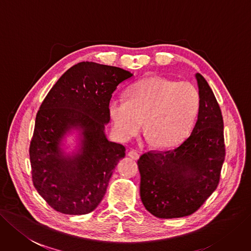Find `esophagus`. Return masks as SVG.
Listing matches in <instances>:
<instances>
[{
    "mask_svg": "<svg viewBox=\"0 0 251 251\" xmlns=\"http://www.w3.org/2000/svg\"><path fill=\"white\" fill-rule=\"evenodd\" d=\"M129 157H130V158H132V159H134V160H137L138 158H140V153H138L137 151H135V150H130V151H128V154H127Z\"/></svg>",
    "mask_w": 251,
    "mask_h": 251,
    "instance_id": "1",
    "label": "esophagus"
}]
</instances>
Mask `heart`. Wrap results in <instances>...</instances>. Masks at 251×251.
Segmentation results:
<instances>
[{
  "label": "heart",
  "mask_w": 251,
  "mask_h": 251,
  "mask_svg": "<svg viewBox=\"0 0 251 251\" xmlns=\"http://www.w3.org/2000/svg\"><path fill=\"white\" fill-rule=\"evenodd\" d=\"M199 106V91L191 82L149 76L128 89L127 100L111 99L108 111L120 140L136 135L146 120V129L155 145L171 148L186 137Z\"/></svg>",
  "instance_id": "heart-1"
}]
</instances>
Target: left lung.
Returning a JSON list of instances; mask_svg holds the SVG:
<instances>
[{"label":"left lung","instance_id":"obj_1","mask_svg":"<svg viewBox=\"0 0 251 251\" xmlns=\"http://www.w3.org/2000/svg\"><path fill=\"white\" fill-rule=\"evenodd\" d=\"M200 94L197 123L173 150L149 152L137 161L141 199L158 218H179L196 212L217 187L225 161L224 120L207 80L196 74Z\"/></svg>","mask_w":251,"mask_h":251}]
</instances>
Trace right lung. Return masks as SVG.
I'll return each mask as SVG.
<instances>
[{"label":"right lung","instance_id":"right-lung-1","mask_svg":"<svg viewBox=\"0 0 251 251\" xmlns=\"http://www.w3.org/2000/svg\"><path fill=\"white\" fill-rule=\"evenodd\" d=\"M133 74L122 68L81 62L65 72L37 113L30 145L33 184L49 205L63 214L94 211L106 192L125 147L109 142L105 125L111 94ZM78 133L77 149L62 148Z\"/></svg>","mask_w":251,"mask_h":251}]
</instances>
